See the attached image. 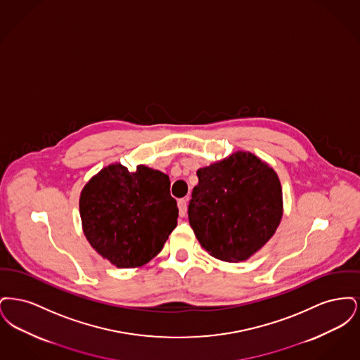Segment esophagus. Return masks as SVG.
I'll use <instances>...</instances> for the list:
<instances>
[{
    "label": "esophagus",
    "instance_id": "34e87169",
    "mask_svg": "<svg viewBox=\"0 0 360 360\" xmlns=\"http://www.w3.org/2000/svg\"><path fill=\"white\" fill-rule=\"evenodd\" d=\"M178 209H179V216L185 217L188 213V200L186 198L178 200Z\"/></svg>",
    "mask_w": 360,
    "mask_h": 360
}]
</instances>
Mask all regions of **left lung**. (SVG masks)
<instances>
[{
    "mask_svg": "<svg viewBox=\"0 0 360 360\" xmlns=\"http://www.w3.org/2000/svg\"><path fill=\"white\" fill-rule=\"evenodd\" d=\"M188 223L201 245L224 262L255 254L282 219V188L274 170L255 155L235 153L197 172Z\"/></svg>",
    "mask_w": 360,
    "mask_h": 360,
    "instance_id": "obj_1",
    "label": "left lung"
}]
</instances>
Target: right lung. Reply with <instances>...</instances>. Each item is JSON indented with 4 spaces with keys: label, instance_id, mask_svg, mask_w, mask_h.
<instances>
[{
    "label": "right lung",
    "instance_id": "right-lung-1",
    "mask_svg": "<svg viewBox=\"0 0 360 360\" xmlns=\"http://www.w3.org/2000/svg\"><path fill=\"white\" fill-rule=\"evenodd\" d=\"M79 212L86 239L120 269L139 267L156 257L178 219L166 174L146 166L131 172L120 163L89 181Z\"/></svg>",
    "mask_w": 360,
    "mask_h": 360
}]
</instances>
